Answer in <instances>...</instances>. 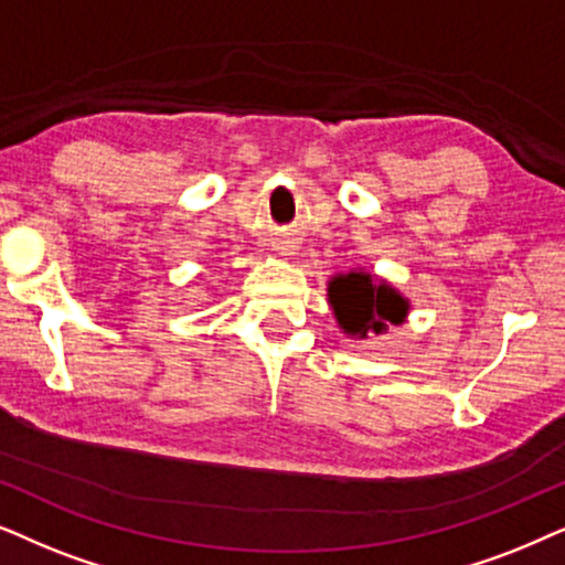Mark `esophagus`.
<instances>
[{
    "mask_svg": "<svg viewBox=\"0 0 565 565\" xmlns=\"http://www.w3.org/2000/svg\"><path fill=\"white\" fill-rule=\"evenodd\" d=\"M284 255H289V247H284V250H281Z\"/></svg>",
    "mask_w": 565,
    "mask_h": 565,
    "instance_id": "obj_1",
    "label": "esophagus"
}]
</instances>
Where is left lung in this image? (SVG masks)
<instances>
[{"mask_svg":"<svg viewBox=\"0 0 565 565\" xmlns=\"http://www.w3.org/2000/svg\"><path fill=\"white\" fill-rule=\"evenodd\" d=\"M328 302L345 335L366 338L385 333L408 318V299L385 281H374L364 270L338 274L328 281Z\"/></svg>","mask_w":565,"mask_h":565,"instance_id":"left-lung-1","label":"left lung"}]
</instances>
